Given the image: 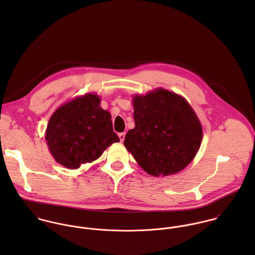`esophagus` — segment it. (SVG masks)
<instances>
[{"label":"esophagus","mask_w":255,"mask_h":255,"mask_svg":"<svg viewBox=\"0 0 255 255\" xmlns=\"http://www.w3.org/2000/svg\"><path fill=\"white\" fill-rule=\"evenodd\" d=\"M125 136H126V133H125V132H122V133L119 134V137H120L121 142H123V141L125 140Z\"/></svg>","instance_id":"esophagus-1"}]
</instances>
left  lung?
I'll list each match as a JSON object with an SVG mask.
<instances>
[{
  "label": "left lung",
  "mask_w": 255,
  "mask_h": 255,
  "mask_svg": "<svg viewBox=\"0 0 255 255\" xmlns=\"http://www.w3.org/2000/svg\"><path fill=\"white\" fill-rule=\"evenodd\" d=\"M135 127L124 145L147 174L160 177L182 171L202 141V126L181 95L156 88L132 98Z\"/></svg>",
  "instance_id": "1"
}]
</instances>
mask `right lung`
Instances as JSON below:
<instances>
[{
  "instance_id": "1",
  "label": "right lung",
  "mask_w": 255,
  "mask_h": 255,
  "mask_svg": "<svg viewBox=\"0 0 255 255\" xmlns=\"http://www.w3.org/2000/svg\"><path fill=\"white\" fill-rule=\"evenodd\" d=\"M96 93H86L63 104L51 116L45 139L55 161L74 170L97 160L119 136L111 114L100 107Z\"/></svg>"
}]
</instances>
